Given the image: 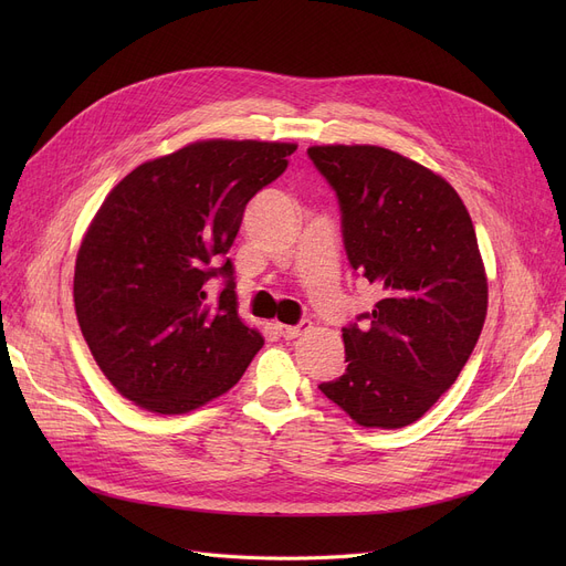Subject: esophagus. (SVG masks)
<instances>
[{
	"instance_id": "34e87169",
	"label": "esophagus",
	"mask_w": 566,
	"mask_h": 566,
	"mask_svg": "<svg viewBox=\"0 0 566 566\" xmlns=\"http://www.w3.org/2000/svg\"><path fill=\"white\" fill-rule=\"evenodd\" d=\"M310 328H312L310 321H301L298 325H277V333L284 339H298L301 335L310 333Z\"/></svg>"
}]
</instances>
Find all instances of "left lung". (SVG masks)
<instances>
[{"label": "left lung", "mask_w": 566, "mask_h": 566, "mask_svg": "<svg viewBox=\"0 0 566 566\" xmlns=\"http://www.w3.org/2000/svg\"><path fill=\"white\" fill-rule=\"evenodd\" d=\"M337 195L353 271L382 291L342 328L346 371L318 390L360 427L401 429L452 388L478 344L489 286L472 220L442 176L390 148L310 146Z\"/></svg>", "instance_id": "1"}]
</instances>
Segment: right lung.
<instances>
[{
	"label": "right lung",
	"mask_w": 566,
	"mask_h": 566,
	"mask_svg": "<svg viewBox=\"0 0 566 566\" xmlns=\"http://www.w3.org/2000/svg\"><path fill=\"white\" fill-rule=\"evenodd\" d=\"M298 144L206 139L135 167L105 197L75 261L80 331L114 388L158 412H190L241 380L263 346L238 316L233 245L248 201ZM220 274L226 289L208 300Z\"/></svg>",
	"instance_id": "obj_1"
}]
</instances>
